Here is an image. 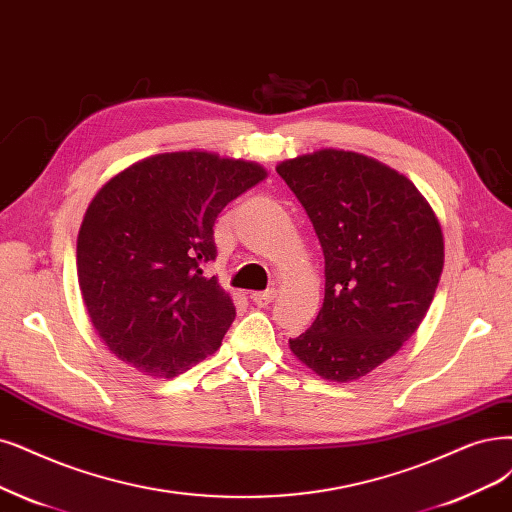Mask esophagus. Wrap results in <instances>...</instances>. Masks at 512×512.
<instances>
[{
	"mask_svg": "<svg viewBox=\"0 0 512 512\" xmlns=\"http://www.w3.org/2000/svg\"><path fill=\"white\" fill-rule=\"evenodd\" d=\"M274 297H276V291H274V289L259 291V293H251V299L255 301L257 306H268Z\"/></svg>",
	"mask_w": 512,
	"mask_h": 512,
	"instance_id": "obj_1",
	"label": "esophagus"
}]
</instances>
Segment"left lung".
<instances>
[{"mask_svg": "<svg viewBox=\"0 0 512 512\" xmlns=\"http://www.w3.org/2000/svg\"><path fill=\"white\" fill-rule=\"evenodd\" d=\"M325 255V301L291 352L331 382H354L424 320L445 261L441 223L405 175L369 156L318 149L276 166Z\"/></svg>", "mask_w": 512, "mask_h": 512, "instance_id": "1", "label": "left lung"}]
</instances>
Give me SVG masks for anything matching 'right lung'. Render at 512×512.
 <instances>
[{"instance_id": "add662e5", "label": "right lung", "mask_w": 512, "mask_h": 512, "mask_svg": "<svg viewBox=\"0 0 512 512\" xmlns=\"http://www.w3.org/2000/svg\"><path fill=\"white\" fill-rule=\"evenodd\" d=\"M266 168L211 151L143 158L111 177L86 208L78 282L88 316L120 361L175 377L213 354L236 316L202 268L217 257V215Z\"/></svg>"}]
</instances>
